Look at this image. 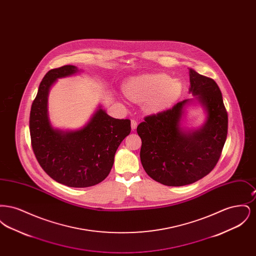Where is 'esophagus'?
I'll return each mask as SVG.
<instances>
[{
    "mask_svg": "<svg viewBox=\"0 0 256 256\" xmlns=\"http://www.w3.org/2000/svg\"><path fill=\"white\" fill-rule=\"evenodd\" d=\"M130 124H132V130H136V128H137V126H138V122H136L135 120H132Z\"/></svg>",
    "mask_w": 256,
    "mask_h": 256,
    "instance_id": "34e87169",
    "label": "esophagus"
}]
</instances>
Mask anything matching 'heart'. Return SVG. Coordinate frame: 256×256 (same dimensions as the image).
<instances>
[{
	"label": "heart",
	"instance_id": "heart-1",
	"mask_svg": "<svg viewBox=\"0 0 256 256\" xmlns=\"http://www.w3.org/2000/svg\"><path fill=\"white\" fill-rule=\"evenodd\" d=\"M124 94L136 102H146V110L158 112L169 108L182 92V84L166 74H145L130 78Z\"/></svg>",
	"mask_w": 256,
	"mask_h": 256
}]
</instances>
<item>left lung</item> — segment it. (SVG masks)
I'll list each match as a JSON object with an SVG mask.
<instances>
[{"mask_svg": "<svg viewBox=\"0 0 256 256\" xmlns=\"http://www.w3.org/2000/svg\"><path fill=\"white\" fill-rule=\"evenodd\" d=\"M189 76V92L195 98L146 116L137 126L144 170L167 186L191 184L207 176L219 161L228 135V112L219 86L193 69ZM195 100L205 110L206 121L198 129H185L181 126L184 108Z\"/></svg>", "mask_w": 256, "mask_h": 256, "instance_id": "left-lung-1", "label": "left lung"}]
</instances>
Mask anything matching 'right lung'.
<instances>
[{"instance_id":"right-lung-1","label":"right lung","mask_w":256,"mask_h":256,"mask_svg":"<svg viewBox=\"0 0 256 256\" xmlns=\"http://www.w3.org/2000/svg\"><path fill=\"white\" fill-rule=\"evenodd\" d=\"M80 71L74 65L50 70L40 82L30 115L32 146L40 166L56 182L76 188L96 185L108 176L115 152L132 130L128 119L112 118L102 106L80 130H62L52 126L50 87L58 78Z\"/></svg>"}]
</instances>
